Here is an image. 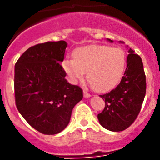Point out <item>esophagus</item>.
Wrapping results in <instances>:
<instances>
[{"label": "esophagus", "mask_w": 160, "mask_h": 160, "mask_svg": "<svg viewBox=\"0 0 160 160\" xmlns=\"http://www.w3.org/2000/svg\"><path fill=\"white\" fill-rule=\"evenodd\" d=\"M90 96H91V95L89 94V93H88L87 91L84 90V98H89Z\"/></svg>", "instance_id": "obj_1"}]
</instances>
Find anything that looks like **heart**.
I'll use <instances>...</instances> for the list:
<instances>
[{
	"label": "heart",
	"instance_id": "obj_1",
	"mask_svg": "<svg viewBox=\"0 0 160 160\" xmlns=\"http://www.w3.org/2000/svg\"><path fill=\"white\" fill-rule=\"evenodd\" d=\"M127 63L125 52L120 48L91 45L74 52V58L67 57L62 68L73 82L87 79L97 91L104 92L115 87L121 80Z\"/></svg>",
	"mask_w": 160,
	"mask_h": 160
}]
</instances>
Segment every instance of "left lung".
I'll return each instance as SVG.
<instances>
[{
  "instance_id": "8db88e82",
  "label": "left lung",
  "mask_w": 160,
  "mask_h": 160,
  "mask_svg": "<svg viewBox=\"0 0 160 160\" xmlns=\"http://www.w3.org/2000/svg\"><path fill=\"white\" fill-rule=\"evenodd\" d=\"M127 49V68L121 81L109 92L100 95L105 100V107L98 119L101 125L113 132L123 131L135 121L146 95V75L142 58L128 45Z\"/></svg>"
}]
</instances>
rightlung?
<instances>
[{"instance_id": "1", "label": "right lung", "mask_w": 160, "mask_h": 160, "mask_svg": "<svg viewBox=\"0 0 160 160\" xmlns=\"http://www.w3.org/2000/svg\"><path fill=\"white\" fill-rule=\"evenodd\" d=\"M67 42L48 41L27 49L14 67L17 109L32 128L47 135L62 132L70 122L83 90L69 84L61 63Z\"/></svg>"}]
</instances>
